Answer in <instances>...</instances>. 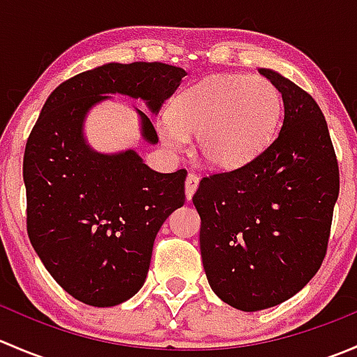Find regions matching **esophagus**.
Returning <instances> with one entry per match:
<instances>
[{
	"mask_svg": "<svg viewBox=\"0 0 357 357\" xmlns=\"http://www.w3.org/2000/svg\"><path fill=\"white\" fill-rule=\"evenodd\" d=\"M197 188H199V178H197V174H193V172H190L188 178H186V183H185L186 200H192L193 193L197 192Z\"/></svg>",
	"mask_w": 357,
	"mask_h": 357,
	"instance_id": "obj_1",
	"label": "esophagus"
}]
</instances>
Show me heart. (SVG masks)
I'll return each mask as SVG.
<instances>
[{"instance_id":"1","label":"heart","mask_w":357,"mask_h":357,"mask_svg":"<svg viewBox=\"0 0 357 357\" xmlns=\"http://www.w3.org/2000/svg\"><path fill=\"white\" fill-rule=\"evenodd\" d=\"M283 112L280 89L266 77L215 75L183 89L169 117L157 122L165 149H185L197 135V149L215 169H240L275 139Z\"/></svg>"}]
</instances>
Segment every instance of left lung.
I'll return each mask as SVG.
<instances>
[{"mask_svg": "<svg viewBox=\"0 0 357 357\" xmlns=\"http://www.w3.org/2000/svg\"><path fill=\"white\" fill-rule=\"evenodd\" d=\"M283 126L255 160L200 181V254L208 285L245 312L289 301L318 273L328 245L338 165L328 126L309 93L271 68Z\"/></svg>", "mask_w": 357, "mask_h": 357, "instance_id": "left-lung-1", "label": "left lung"}]
</instances>
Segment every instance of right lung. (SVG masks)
<instances>
[{
    "instance_id": "add662e5",
    "label": "right lung",
    "mask_w": 357,
    "mask_h": 357,
    "mask_svg": "<svg viewBox=\"0 0 357 357\" xmlns=\"http://www.w3.org/2000/svg\"><path fill=\"white\" fill-rule=\"evenodd\" d=\"M186 72L160 62L105 63L62 82L43 105L24 153L27 233L55 282L77 301L112 307L145 283L153 242L185 204L186 171L162 174L135 149L102 153L84 136L93 107L114 95L157 115ZM142 138L157 145L149 114Z\"/></svg>"
}]
</instances>
